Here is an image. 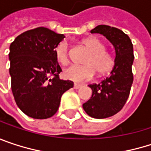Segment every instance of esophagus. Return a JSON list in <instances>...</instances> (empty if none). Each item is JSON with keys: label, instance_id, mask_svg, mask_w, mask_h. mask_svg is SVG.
<instances>
[{"label": "esophagus", "instance_id": "obj_1", "mask_svg": "<svg viewBox=\"0 0 151 151\" xmlns=\"http://www.w3.org/2000/svg\"><path fill=\"white\" fill-rule=\"evenodd\" d=\"M81 86H82V85H80V84H77V83L74 84V89H78V88H80Z\"/></svg>", "mask_w": 151, "mask_h": 151}]
</instances>
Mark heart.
<instances>
[{
    "instance_id": "heart-1",
    "label": "heart",
    "mask_w": 151,
    "mask_h": 151,
    "mask_svg": "<svg viewBox=\"0 0 151 151\" xmlns=\"http://www.w3.org/2000/svg\"><path fill=\"white\" fill-rule=\"evenodd\" d=\"M91 52L85 61V65H71L64 70L65 78L83 82L91 79L95 71L98 74L103 75L109 73L114 65V57L106 50L105 45L96 37H90L82 41ZM55 56L58 62L66 65L69 61V45L66 41L60 42L55 48Z\"/></svg>"
}]
</instances>
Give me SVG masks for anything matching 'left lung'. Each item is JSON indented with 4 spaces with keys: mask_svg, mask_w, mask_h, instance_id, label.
Here are the masks:
<instances>
[{
    "mask_svg": "<svg viewBox=\"0 0 151 151\" xmlns=\"http://www.w3.org/2000/svg\"><path fill=\"white\" fill-rule=\"evenodd\" d=\"M91 33H99L114 46V65L110 76L99 84H91L92 97L83 104L85 112L91 117L104 119L117 114L125 105L133 83V45L122 30L107 25H98Z\"/></svg>",
    "mask_w": 151,
    "mask_h": 151,
    "instance_id": "1",
    "label": "left lung"
}]
</instances>
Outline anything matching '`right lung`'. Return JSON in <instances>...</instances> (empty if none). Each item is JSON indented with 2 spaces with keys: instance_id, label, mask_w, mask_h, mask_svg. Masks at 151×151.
<instances>
[{
  "instance_id": "obj_1",
  "label": "right lung",
  "mask_w": 151,
  "mask_h": 151,
  "mask_svg": "<svg viewBox=\"0 0 151 151\" xmlns=\"http://www.w3.org/2000/svg\"><path fill=\"white\" fill-rule=\"evenodd\" d=\"M64 38L63 34L39 27L22 33L10 45L12 93L18 107L31 118L53 116L63 93L73 87V81L58 77L62 70L55 48Z\"/></svg>"
}]
</instances>
